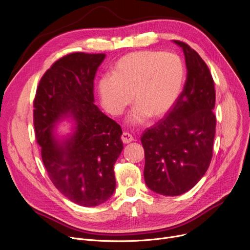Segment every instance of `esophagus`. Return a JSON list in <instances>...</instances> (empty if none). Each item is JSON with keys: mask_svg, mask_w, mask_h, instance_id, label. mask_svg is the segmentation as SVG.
Segmentation results:
<instances>
[{"mask_svg": "<svg viewBox=\"0 0 250 250\" xmlns=\"http://www.w3.org/2000/svg\"><path fill=\"white\" fill-rule=\"evenodd\" d=\"M133 140H134L133 136L130 135V134H128V133H124V134L122 135V141H123V143H125V144H128V143H130V142H133Z\"/></svg>", "mask_w": 250, "mask_h": 250, "instance_id": "esophagus-1", "label": "esophagus"}]
</instances>
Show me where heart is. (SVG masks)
Wrapping results in <instances>:
<instances>
[{"label": "heart", "instance_id": "obj_1", "mask_svg": "<svg viewBox=\"0 0 250 250\" xmlns=\"http://www.w3.org/2000/svg\"><path fill=\"white\" fill-rule=\"evenodd\" d=\"M186 67L172 52L140 50L129 52L116 62L111 77L98 82L102 106L120 115L132 102L137 107L130 115L135 124L163 117L179 98L185 84Z\"/></svg>", "mask_w": 250, "mask_h": 250}]
</instances>
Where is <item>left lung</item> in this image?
<instances>
[{
  "mask_svg": "<svg viewBox=\"0 0 250 250\" xmlns=\"http://www.w3.org/2000/svg\"><path fill=\"white\" fill-rule=\"evenodd\" d=\"M185 54V87L166 118L144 132V178L162 195L188 191L205 175L213 157L216 132L215 85L207 63L186 42L174 41Z\"/></svg>",
  "mask_w": 250,
  "mask_h": 250,
  "instance_id": "obj_1",
  "label": "left lung"
}]
</instances>
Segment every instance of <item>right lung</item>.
<instances>
[{"label": "right lung", "instance_id": "add662e5", "mask_svg": "<svg viewBox=\"0 0 250 250\" xmlns=\"http://www.w3.org/2000/svg\"><path fill=\"white\" fill-rule=\"evenodd\" d=\"M105 54L73 52L44 73L33 101L35 137L54 186L83 207L106 202L115 189L114 163L124 145L121 125L94 104L93 81ZM74 121L73 133L60 140L55 125Z\"/></svg>", "mask_w": 250, "mask_h": 250}]
</instances>
